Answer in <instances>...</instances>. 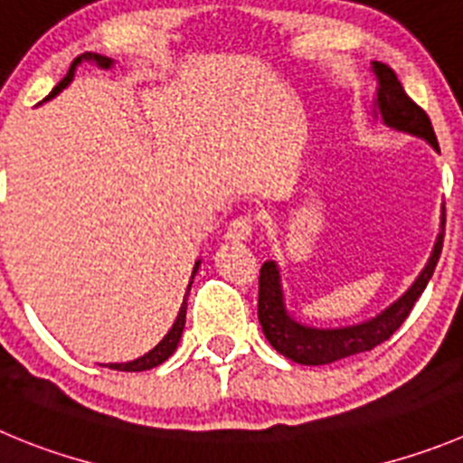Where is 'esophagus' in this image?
Instances as JSON below:
<instances>
[{
    "label": "esophagus",
    "mask_w": 463,
    "mask_h": 463,
    "mask_svg": "<svg viewBox=\"0 0 463 463\" xmlns=\"http://www.w3.org/2000/svg\"><path fill=\"white\" fill-rule=\"evenodd\" d=\"M251 219L249 217H240L235 219V222L228 226L226 231V240H232V241H244L251 237Z\"/></svg>",
    "instance_id": "34e87169"
}]
</instances>
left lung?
<instances>
[{
  "label": "left lung",
  "mask_w": 463,
  "mask_h": 463,
  "mask_svg": "<svg viewBox=\"0 0 463 463\" xmlns=\"http://www.w3.org/2000/svg\"><path fill=\"white\" fill-rule=\"evenodd\" d=\"M373 72L377 77L374 116L382 118L386 128L418 137L439 150L430 116L404 93L395 72L379 61H373ZM443 228H446V207L440 205L439 235H436L425 267L409 285V290L374 317L349 324V326H313V324L299 322L285 301L283 274H280L279 262L267 260L260 269V299H258V319H260L265 338L276 352L299 365H329L340 358L374 349L400 329L418 297L425 292L439 262L440 249H443Z\"/></svg>",
  "instance_id": "left-lung-1"
}]
</instances>
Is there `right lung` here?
Returning a JSON list of instances; mask_svg holds the SVG:
<instances>
[{
	"label": "right lung",
	"instance_id": "1",
	"mask_svg": "<svg viewBox=\"0 0 463 463\" xmlns=\"http://www.w3.org/2000/svg\"><path fill=\"white\" fill-rule=\"evenodd\" d=\"M81 61H89V63H95V66L100 68V71H111L114 68V59H109V56H102V54H81L77 56L75 61H72L71 71H68V75L63 77L59 84L52 89V93L47 95L45 102L52 100L54 95L61 93L63 89H66L68 84H71L72 80H75V72H77V66H81ZM198 267H201V260H196V265H194L192 269V279H189V285H187V292H184V299L183 304H180V310H178V317H175V322H173V326L168 329V334L164 335L162 340H159L157 345H155L153 349H150L148 354H144V356L134 358V361H128V363H107V368L111 370H120V373H144V370H153L157 368V365H162L164 361H166L168 356H171L175 349H178V343L180 338H183V329H184V317H187V297H189V290H192V283H194V276H196Z\"/></svg>",
	"mask_w": 463,
	"mask_h": 463
}]
</instances>
